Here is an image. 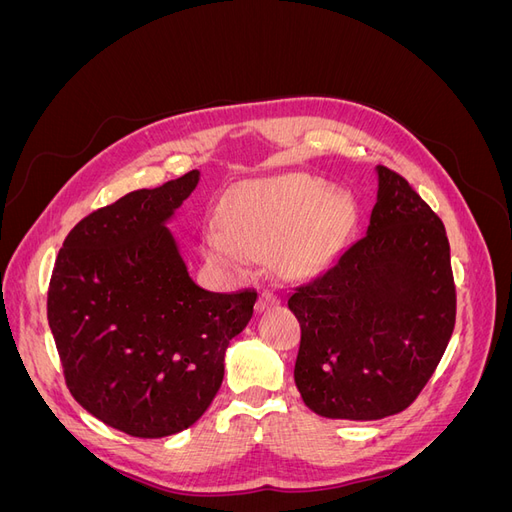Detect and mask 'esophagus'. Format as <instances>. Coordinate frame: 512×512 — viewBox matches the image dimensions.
<instances>
[{
	"label": "esophagus",
	"mask_w": 512,
	"mask_h": 512,
	"mask_svg": "<svg viewBox=\"0 0 512 512\" xmlns=\"http://www.w3.org/2000/svg\"><path fill=\"white\" fill-rule=\"evenodd\" d=\"M277 303H280V297H277L273 290H262L256 307H258V312H265V309H269V307H273Z\"/></svg>",
	"instance_id": "esophagus-1"
}]
</instances>
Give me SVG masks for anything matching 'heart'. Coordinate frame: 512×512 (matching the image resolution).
Returning a JSON list of instances; mask_svg holds the SVG:
<instances>
[{
    "label": "heart",
    "instance_id": "b5f03b06",
    "mask_svg": "<svg viewBox=\"0 0 512 512\" xmlns=\"http://www.w3.org/2000/svg\"><path fill=\"white\" fill-rule=\"evenodd\" d=\"M354 218L346 190L309 175H277L235 185L220 203V230L205 247L213 262L237 267L247 256H273L286 277L322 271L339 252Z\"/></svg>",
    "mask_w": 512,
    "mask_h": 512
}]
</instances>
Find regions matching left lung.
I'll list each match as a JSON object with an SVG mask.
<instances>
[{"label": "left lung", "instance_id": "1", "mask_svg": "<svg viewBox=\"0 0 512 512\" xmlns=\"http://www.w3.org/2000/svg\"><path fill=\"white\" fill-rule=\"evenodd\" d=\"M365 235L314 282L288 294L301 324L294 382L309 410L378 421L406 410L455 329L451 245L412 185L376 166Z\"/></svg>", "mask_w": 512, "mask_h": 512}]
</instances>
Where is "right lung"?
<instances>
[{"mask_svg": "<svg viewBox=\"0 0 512 512\" xmlns=\"http://www.w3.org/2000/svg\"><path fill=\"white\" fill-rule=\"evenodd\" d=\"M200 173L130 192L89 213L51 275L49 327L72 397L108 427L164 438L192 427L224 380V356L256 292H209L166 222Z\"/></svg>", "mask_w": 512, "mask_h": 512, "instance_id": "obj_1", "label": "right lung"}]
</instances>
